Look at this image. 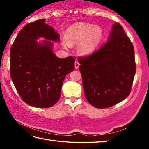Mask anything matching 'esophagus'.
Masks as SVG:
<instances>
[{
    "label": "esophagus",
    "mask_w": 149,
    "mask_h": 149,
    "mask_svg": "<svg viewBox=\"0 0 149 149\" xmlns=\"http://www.w3.org/2000/svg\"><path fill=\"white\" fill-rule=\"evenodd\" d=\"M79 66V63L78 61H76L74 62V67L76 69H78Z\"/></svg>",
    "instance_id": "obj_1"
}]
</instances>
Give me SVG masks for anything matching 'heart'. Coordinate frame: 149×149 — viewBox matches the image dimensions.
Masks as SVG:
<instances>
[{
    "label": "heart",
    "mask_w": 149,
    "mask_h": 149,
    "mask_svg": "<svg viewBox=\"0 0 149 149\" xmlns=\"http://www.w3.org/2000/svg\"><path fill=\"white\" fill-rule=\"evenodd\" d=\"M102 37V30L100 26L79 22L71 26L67 31L68 43H64V47L75 45L78 47L79 53L87 55L94 52L98 46Z\"/></svg>",
    "instance_id": "1"
}]
</instances>
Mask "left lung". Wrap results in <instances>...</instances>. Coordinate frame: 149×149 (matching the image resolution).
<instances>
[{"label": "left lung", "mask_w": 149, "mask_h": 149, "mask_svg": "<svg viewBox=\"0 0 149 149\" xmlns=\"http://www.w3.org/2000/svg\"><path fill=\"white\" fill-rule=\"evenodd\" d=\"M78 60L90 104L100 109L109 107L129 95L136 71L134 48L119 23L112 26L107 42Z\"/></svg>", "instance_id": "1"}]
</instances>
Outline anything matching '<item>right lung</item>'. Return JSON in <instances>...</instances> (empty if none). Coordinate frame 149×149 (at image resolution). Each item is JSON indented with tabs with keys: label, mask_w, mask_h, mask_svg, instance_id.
I'll return each instance as SVG.
<instances>
[{
	"label": "right lung",
	"mask_w": 149,
	"mask_h": 149,
	"mask_svg": "<svg viewBox=\"0 0 149 149\" xmlns=\"http://www.w3.org/2000/svg\"><path fill=\"white\" fill-rule=\"evenodd\" d=\"M40 19L24 26L10 49V76L26 104L36 107H52L58 101L67 74L74 70L73 56L60 58L53 53L52 42L38 43L39 37L57 42L60 35Z\"/></svg>",
	"instance_id": "add662e5"
}]
</instances>
